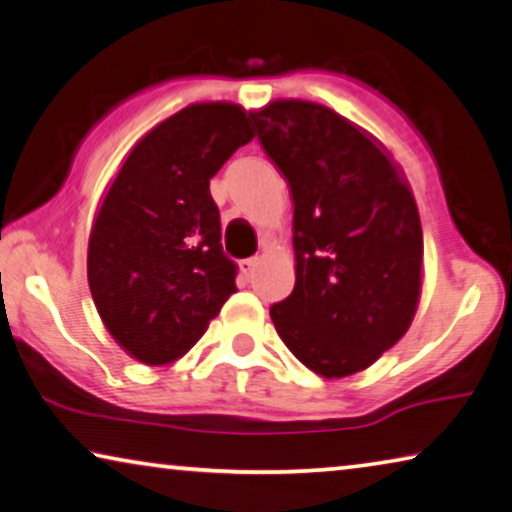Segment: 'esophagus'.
I'll list each match as a JSON object with an SVG mask.
<instances>
[{"label":"esophagus","mask_w":512,"mask_h":512,"mask_svg":"<svg viewBox=\"0 0 512 512\" xmlns=\"http://www.w3.org/2000/svg\"><path fill=\"white\" fill-rule=\"evenodd\" d=\"M257 266H259V259L250 257V259H244V262H239V271L246 277V280H253Z\"/></svg>","instance_id":"1"}]
</instances>
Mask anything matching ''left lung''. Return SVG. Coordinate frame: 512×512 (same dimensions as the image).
<instances>
[{"label":"left lung","instance_id":"8db88e82","mask_svg":"<svg viewBox=\"0 0 512 512\" xmlns=\"http://www.w3.org/2000/svg\"><path fill=\"white\" fill-rule=\"evenodd\" d=\"M250 119L296 205V287L271 307L273 325L316 375H357L418 311L424 246L413 189L391 151L332 108L277 99Z\"/></svg>","mask_w":512,"mask_h":512}]
</instances>
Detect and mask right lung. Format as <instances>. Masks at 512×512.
Segmentation results:
<instances>
[{"label":"right lung","instance_id":"right-lung-1","mask_svg":"<svg viewBox=\"0 0 512 512\" xmlns=\"http://www.w3.org/2000/svg\"><path fill=\"white\" fill-rule=\"evenodd\" d=\"M253 137L239 103H192L133 146L103 196L88 244L90 293L135 361L183 357L237 291L210 180Z\"/></svg>","mask_w":512,"mask_h":512}]
</instances>
